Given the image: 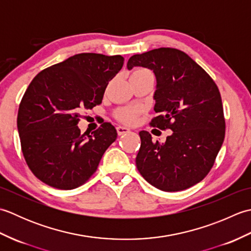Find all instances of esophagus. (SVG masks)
<instances>
[{
	"instance_id": "obj_1",
	"label": "esophagus",
	"mask_w": 251,
	"mask_h": 251,
	"mask_svg": "<svg viewBox=\"0 0 251 251\" xmlns=\"http://www.w3.org/2000/svg\"><path fill=\"white\" fill-rule=\"evenodd\" d=\"M116 130H117V134H119V136H122L126 134V132H129L130 129L128 128V127H125V126H121L119 125L116 127Z\"/></svg>"
}]
</instances>
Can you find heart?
Returning <instances> with one entry per match:
<instances>
[{"label":"heart","mask_w":251,"mask_h":251,"mask_svg":"<svg viewBox=\"0 0 251 251\" xmlns=\"http://www.w3.org/2000/svg\"><path fill=\"white\" fill-rule=\"evenodd\" d=\"M145 73H150L146 69H137L134 72H132L131 75H136V74H145ZM140 113V109L137 108V106H126V108H122L116 111V117L123 123H126V124H134L137 121L138 115Z\"/></svg>","instance_id":"b5f03b06"}]
</instances>
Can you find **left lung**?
Here are the masks:
<instances>
[{"mask_svg":"<svg viewBox=\"0 0 251 251\" xmlns=\"http://www.w3.org/2000/svg\"><path fill=\"white\" fill-rule=\"evenodd\" d=\"M145 67L156 76L151 126L173 130L164 143L139 132L136 165L149 183L178 192L199 183L210 172L226 136L221 95L214 79L182 50L161 47L134 55L127 68Z\"/></svg>","mask_w":251,"mask_h":251,"instance_id":"1","label":"left lung"}]
</instances>
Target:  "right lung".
I'll return each instance as SVG.
<instances>
[{"instance_id":"obj_1","label":"right lung","mask_w":251,"mask_h":251,"mask_svg":"<svg viewBox=\"0 0 251 251\" xmlns=\"http://www.w3.org/2000/svg\"><path fill=\"white\" fill-rule=\"evenodd\" d=\"M121 55H74L44 69L32 79L19 104L17 127L30 170L59 190L84 184L117 137L111 123L82 135L84 110L101 103L109 82L123 67Z\"/></svg>"}]
</instances>
